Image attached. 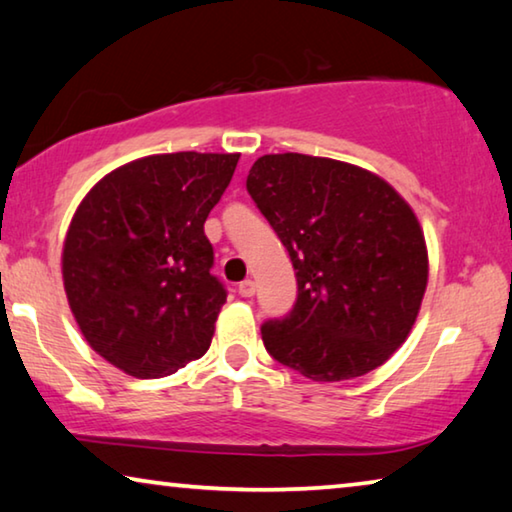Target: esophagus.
<instances>
[{
	"mask_svg": "<svg viewBox=\"0 0 512 512\" xmlns=\"http://www.w3.org/2000/svg\"><path fill=\"white\" fill-rule=\"evenodd\" d=\"M238 293H240L242 297H251V295L256 293V283L251 281V279H245V281H242L240 286H238Z\"/></svg>",
	"mask_w": 512,
	"mask_h": 512,
	"instance_id": "1",
	"label": "esophagus"
}]
</instances>
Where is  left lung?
<instances>
[{
    "label": "left lung",
    "mask_w": 512,
    "mask_h": 512,
    "mask_svg": "<svg viewBox=\"0 0 512 512\" xmlns=\"http://www.w3.org/2000/svg\"><path fill=\"white\" fill-rule=\"evenodd\" d=\"M247 190L297 277L293 311L261 327L267 352L313 382L382 366L410 336L428 286L410 203L373 171L302 153L258 157Z\"/></svg>",
    "instance_id": "left-lung-1"
}]
</instances>
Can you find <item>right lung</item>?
<instances>
[{
	"instance_id": "1",
	"label": "right lung",
	"mask_w": 512,
	"mask_h": 512,
	"mask_svg": "<svg viewBox=\"0 0 512 512\" xmlns=\"http://www.w3.org/2000/svg\"><path fill=\"white\" fill-rule=\"evenodd\" d=\"M240 153H160L109 171L77 206L61 249L68 306L102 359L155 380L206 355L222 283L203 233Z\"/></svg>"
}]
</instances>
